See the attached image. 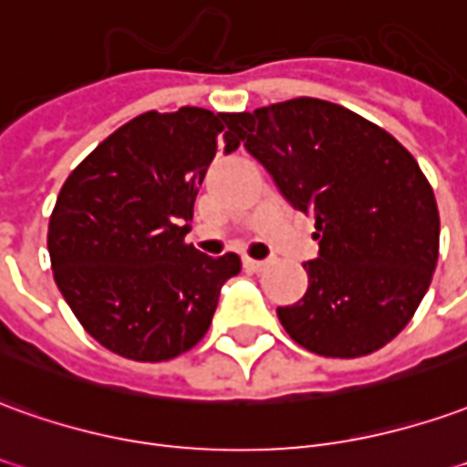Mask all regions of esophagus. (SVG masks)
Listing matches in <instances>:
<instances>
[{
  "label": "esophagus",
  "instance_id": "1",
  "mask_svg": "<svg viewBox=\"0 0 467 467\" xmlns=\"http://www.w3.org/2000/svg\"><path fill=\"white\" fill-rule=\"evenodd\" d=\"M267 265H270L267 260H255V257H244V267H247V270H255V273H260V270H265Z\"/></svg>",
  "mask_w": 467,
  "mask_h": 467
}]
</instances>
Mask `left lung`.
I'll use <instances>...</instances> for the list:
<instances>
[{
	"instance_id": "left-lung-1",
	"label": "left lung",
	"mask_w": 467,
	"mask_h": 467,
	"mask_svg": "<svg viewBox=\"0 0 467 467\" xmlns=\"http://www.w3.org/2000/svg\"><path fill=\"white\" fill-rule=\"evenodd\" d=\"M227 136L316 220L308 290L278 308L288 336L318 357L379 351L410 324L440 253V214L415 156L377 123L318 98L230 113Z\"/></svg>"
}]
</instances>
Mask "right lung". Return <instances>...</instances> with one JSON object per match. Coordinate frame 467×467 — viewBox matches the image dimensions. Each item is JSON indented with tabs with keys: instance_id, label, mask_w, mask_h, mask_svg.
Masks as SVG:
<instances>
[{
	"instance_id": "add662e5",
	"label": "right lung",
	"mask_w": 467,
	"mask_h": 467,
	"mask_svg": "<svg viewBox=\"0 0 467 467\" xmlns=\"http://www.w3.org/2000/svg\"><path fill=\"white\" fill-rule=\"evenodd\" d=\"M230 113L146 110L75 166L47 227L52 275L100 347L133 361H169L200 344L240 257L184 243L207 166Z\"/></svg>"
}]
</instances>
